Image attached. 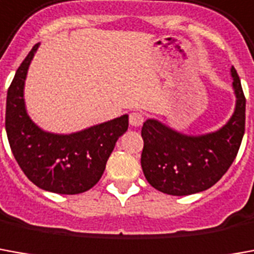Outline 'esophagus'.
Segmentation results:
<instances>
[{"instance_id": "esophagus-1", "label": "esophagus", "mask_w": 254, "mask_h": 254, "mask_svg": "<svg viewBox=\"0 0 254 254\" xmlns=\"http://www.w3.org/2000/svg\"><path fill=\"white\" fill-rule=\"evenodd\" d=\"M143 122H144V115L141 114V113H139V111H133V113H130V115H129V124H130L132 127H141Z\"/></svg>"}]
</instances>
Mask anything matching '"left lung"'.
Returning a JSON list of instances; mask_svg holds the SVG:
<instances>
[{
  "instance_id": "obj_1",
  "label": "left lung",
  "mask_w": 254,
  "mask_h": 254,
  "mask_svg": "<svg viewBox=\"0 0 254 254\" xmlns=\"http://www.w3.org/2000/svg\"><path fill=\"white\" fill-rule=\"evenodd\" d=\"M235 111L224 127L201 136L173 130L157 120L141 127L144 141L141 169L147 182L161 192L191 195L219 182L237 157L245 133V99L237 70L231 68Z\"/></svg>"
}]
</instances>
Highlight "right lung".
<instances>
[{
	"label": "right lung",
	"instance_id": "right-lung-1",
	"mask_svg": "<svg viewBox=\"0 0 254 254\" xmlns=\"http://www.w3.org/2000/svg\"><path fill=\"white\" fill-rule=\"evenodd\" d=\"M38 47L35 44L23 60L8 89L5 129L10 150L37 187L56 194H81L100 180L117 140L127 130V115L70 134L37 127L24 104V81Z\"/></svg>",
	"mask_w": 254,
	"mask_h": 254
}]
</instances>
